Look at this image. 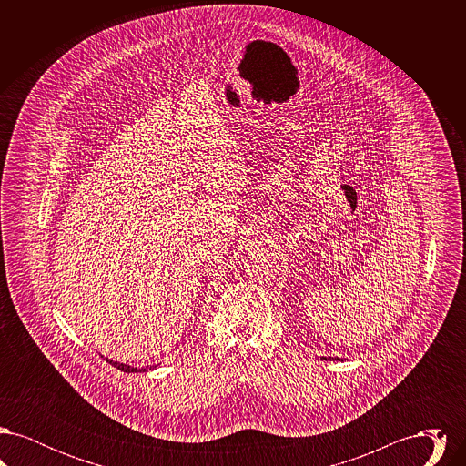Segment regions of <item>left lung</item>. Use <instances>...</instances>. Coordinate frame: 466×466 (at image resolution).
I'll use <instances>...</instances> for the list:
<instances>
[{
    "label": "left lung",
    "mask_w": 466,
    "mask_h": 466,
    "mask_svg": "<svg viewBox=\"0 0 466 466\" xmlns=\"http://www.w3.org/2000/svg\"><path fill=\"white\" fill-rule=\"evenodd\" d=\"M323 360H327V358H325V356H323ZM330 360H333V358H330ZM337 360H340V358H337Z\"/></svg>",
    "instance_id": "8db88e82"
}]
</instances>
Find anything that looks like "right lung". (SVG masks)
Segmentation results:
<instances>
[{"instance_id": "add662e5", "label": "right lung", "mask_w": 466, "mask_h": 466, "mask_svg": "<svg viewBox=\"0 0 466 466\" xmlns=\"http://www.w3.org/2000/svg\"><path fill=\"white\" fill-rule=\"evenodd\" d=\"M106 361L113 365V367H116L118 370H122V372H139V369L137 367H129V365H124V363H118V361H113V360H108L106 358Z\"/></svg>"}]
</instances>
